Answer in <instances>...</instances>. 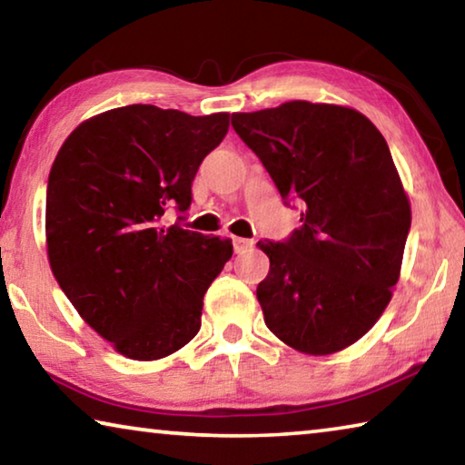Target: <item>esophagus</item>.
Returning <instances> with one entry per match:
<instances>
[{"instance_id": "34e87169", "label": "esophagus", "mask_w": 465, "mask_h": 465, "mask_svg": "<svg viewBox=\"0 0 465 465\" xmlns=\"http://www.w3.org/2000/svg\"><path fill=\"white\" fill-rule=\"evenodd\" d=\"M252 248H254V242H252V240H246V238H233V250H235V254H246V252H250Z\"/></svg>"}]
</instances>
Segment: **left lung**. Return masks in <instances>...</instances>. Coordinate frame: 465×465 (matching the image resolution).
<instances>
[{
    "label": "left lung",
    "instance_id": "left-lung-1",
    "mask_svg": "<svg viewBox=\"0 0 465 465\" xmlns=\"http://www.w3.org/2000/svg\"><path fill=\"white\" fill-rule=\"evenodd\" d=\"M232 124L303 209L287 242L256 243L271 261L256 289L266 326L313 357L355 344L388 308L412 219L383 135L355 108L308 100Z\"/></svg>",
    "mask_w": 465,
    "mask_h": 465
}]
</instances>
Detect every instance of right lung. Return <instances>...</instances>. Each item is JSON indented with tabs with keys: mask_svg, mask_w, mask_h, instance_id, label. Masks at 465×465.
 <instances>
[{
	"mask_svg": "<svg viewBox=\"0 0 465 465\" xmlns=\"http://www.w3.org/2000/svg\"><path fill=\"white\" fill-rule=\"evenodd\" d=\"M230 114L191 116L131 104L72 131L46 188V256L63 293L123 357L157 361L201 328L203 295L232 258V240L166 227L191 207L204 155Z\"/></svg>",
	"mask_w": 465,
	"mask_h": 465,
	"instance_id": "add662e5",
	"label": "right lung"
}]
</instances>
